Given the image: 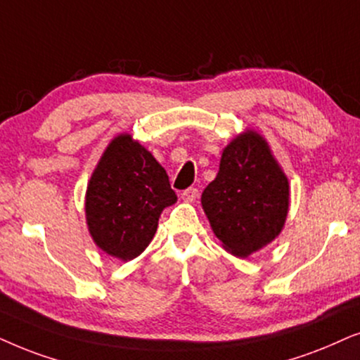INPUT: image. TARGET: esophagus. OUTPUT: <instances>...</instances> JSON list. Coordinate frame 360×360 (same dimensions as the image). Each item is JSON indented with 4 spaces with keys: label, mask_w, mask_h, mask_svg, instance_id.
<instances>
[{
    "label": "esophagus",
    "mask_w": 360,
    "mask_h": 360,
    "mask_svg": "<svg viewBox=\"0 0 360 360\" xmlns=\"http://www.w3.org/2000/svg\"><path fill=\"white\" fill-rule=\"evenodd\" d=\"M181 195H183L184 200H189V202H191V200H194L199 195V189L198 188H189V189L183 191V194H181Z\"/></svg>",
    "instance_id": "34e87169"
}]
</instances>
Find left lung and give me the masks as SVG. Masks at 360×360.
<instances>
[{"label": "left lung", "instance_id": "1", "mask_svg": "<svg viewBox=\"0 0 360 360\" xmlns=\"http://www.w3.org/2000/svg\"><path fill=\"white\" fill-rule=\"evenodd\" d=\"M288 199V179L266 141L247 131L225 148L217 176L200 200L225 250L245 258L281 232Z\"/></svg>", "mask_w": 360, "mask_h": 360}]
</instances>
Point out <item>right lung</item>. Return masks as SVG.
<instances>
[{"mask_svg": "<svg viewBox=\"0 0 360 360\" xmlns=\"http://www.w3.org/2000/svg\"><path fill=\"white\" fill-rule=\"evenodd\" d=\"M176 200L165 167L130 135H120L90 177L89 230L108 255L133 260L155 237L162 209Z\"/></svg>", "mask_w": 360, "mask_h": 360, "instance_id": "add662e5", "label": "right lung"}]
</instances>
